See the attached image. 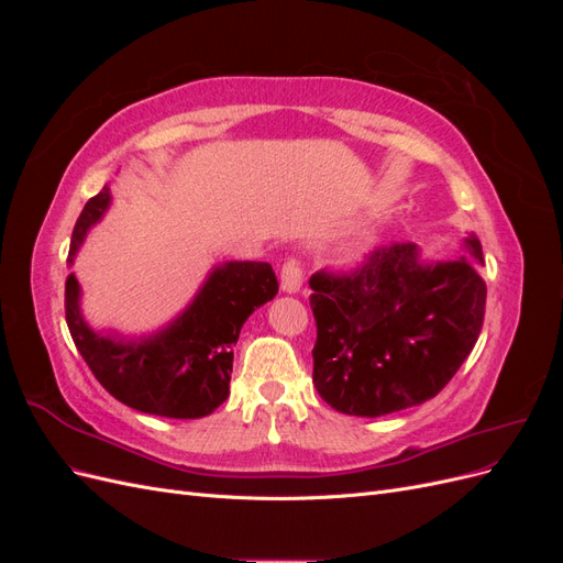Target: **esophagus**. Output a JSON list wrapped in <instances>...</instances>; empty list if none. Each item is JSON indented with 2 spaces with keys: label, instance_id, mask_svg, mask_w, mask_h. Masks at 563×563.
Listing matches in <instances>:
<instances>
[{
  "label": "esophagus",
  "instance_id": "obj_1",
  "mask_svg": "<svg viewBox=\"0 0 563 563\" xmlns=\"http://www.w3.org/2000/svg\"><path fill=\"white\" fill-rule=\"evenodd\" d=\"M302 288V267L298 261H288L282 267V291L284 294H298Z\"/></svg>",
  "mask_w": 563,
  "mask_h": 563
}]
</instances>
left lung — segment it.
I'll use <instances>...</instances> for the list:
<instances>
[{"instance_id": "8db88e82", "label": "left lung", "mask_w": 563, "mask_h": 563, "mask_svg": "<svg viewBox=\"0 0 563 563\" xmlns=\"http://www.w3.org/2000/svg\"><path fill=\"white\" fill-rule=\"evenodd\" d=\"M422 261L416 244L373 251L352 275H314V387L347 416L380 418L437 397L467 360L486 308L484 253Z\"/></svg>"}]
</instances>
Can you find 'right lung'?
Wrapping results in <instances>:
<instances>
[{"instance_id": "1", "label": "right lung", "mask_w": 563, "mask_h": 563, "mask_svg": "<svg viewBox=\"0 0 563 563\" xmlns=\"http://www.w3.org/2000/svg\"><path fill=\"white\" fill-rule=\"evenodd\" d=\"M112 203L106 185L84 207L67 263ZM279 291L269 263L228 261L211 267L187 308L166 327L124 335L96 331L81 314V286L65 282V319L84 362L114 399L141 413L192 420L213 413L230 395L234 345L246 319Z\"/></svg>"}]
</instances>
